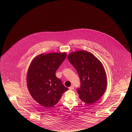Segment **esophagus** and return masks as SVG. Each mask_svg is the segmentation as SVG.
<instances>
[{"label": "esophagus", "mask_w": 132, "mask_h": 132, "mask_svg": "<svg viewBox=\"0 0 132 132\" xmlns=\"http://www.w3.org/2000/svg\"><path fill=\"white\" fill-rule=\"evenodd\" d=\"M69 89H70V90H72V89H73L74 88V87L72 85V86H71V87H69Z\"/></svg>", "instance_id": "1"}]
</instances>
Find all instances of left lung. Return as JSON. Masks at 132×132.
Here are the masks:
<instances>
[{"label":"left lung","instance_id":"8db88e82","mask_svg":"<svg viewBox=\"0 0 132 132\" xmlns=\"http://www.w3.org/2000/svg\"><path fill=\"white\" fill-rule=\"evenodd\" d=\"M68 59L80 79L81 87L77 89L80 98L88 104L99 100L107 87L106 73L102 64L92 53L85 50L70 53Z\"/></svg>","mask_w":132,"mask_h":132}]
</instances>
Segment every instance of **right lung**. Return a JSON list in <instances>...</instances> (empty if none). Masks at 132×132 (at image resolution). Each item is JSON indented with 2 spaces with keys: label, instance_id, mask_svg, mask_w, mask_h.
<instances>
[{
  "label": "right lung",
  "instance_id": "obj_1",
  "mask_svg": "<svg viewBox=\"0 0 132 132\" xmlns=\"http://www.w3.org/2000/svg\"><path fill=\"white\" fill-rule=\"evenodd\" d=\"M66 57V52L41 54L29 66L27 75L28 90L33 99L45 108L54 106L68 89L55 75Z\"/></svg>",
  "mask_w": 132,
  "mask_h": 132
}]
</instances>
